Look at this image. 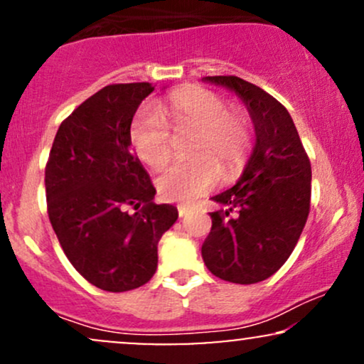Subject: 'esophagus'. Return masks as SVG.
<instances>
[{"mask_svg":"<svg viewBox=\"0 0 364 364\" xmlns=\"http://www.w3.org/2000/svg\"><path fill=\"white\" fill-rule=\"evenodd\" d=\"M188 210H190V207H188V205H178L179 217H185L188 214Z\"/></svg>","mask_w":364,"mask_h":364,"instance_id":"1","label":"esophagus"}]
</instances>
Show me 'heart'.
I'll use <instances>...</instances> for the list:
<instances>
[{
    "instance_id": "obj_1",
    "label": "heart",
    "mask_w": 364,
    "mask_h": 364,
    "mask_svg": "<svg viewBox=\"0 0 364 364\" xmlns=\"http://www.w3.org/2000/svg\"><path fill=\"white\" fill-rule=\"evenodd\" d=\"M171 128L193 127V157L171 164L157 179L159 195L169 202H191L212 190L220 176L236 178L252 149V127L245 112L229 109L223 95L203 87L171 90L159 109L144 106L133 116L129 141L149 168L159 171L171 157Z\"/></svg>"
}]
</instances>
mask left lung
<instances>
[{
  "label": "left lung",
  "instance_id": "1",
  "mask_svg": "<svg viewBox=\"0 0 364 364\" xmlns=\"http://www.w3.org/2000/svg\"><path fill=\"white\" fill-rule=\"evenodd\" d=\"M240 95L255 124V149L240 181L212 196V229L202 245L207 269L235 284L269 279L301 236L311 198V164L291 114L240 77H205Z\"/></svg>",
  "mask_w": 364,
  "mask_h": 364
}]
</instances>
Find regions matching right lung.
Listing matches in <instances>:
<instances>
[{
	"label": "right lung",
	"instance_id": "1",
	"mask_svg": "<svg viewBox=\"0 0 364 364\" xmlns=\"http://www.w3.org/2000/svg\"><path fill=\"white\" fill-rule=\"evenodd\" d=\"M152 90L136 82L95 92L60 124L46 164L58 241L77 272L102 291L147 284L157 269L159 240L178 219L174 205L154 203L156 188L129 152L133 116Z\"/></svg>",
	"mask_w": 364,
	"mask_h": 364
}]
</instances>
